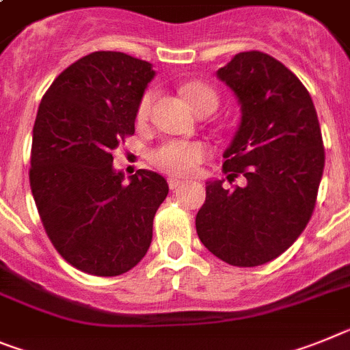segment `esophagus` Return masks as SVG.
<instances>
[{"mask_svg":"<svg viewBox=\"0 0 350 350\" xmlns=\"http://www.w3.org/2000/svg\"><path fill=\"white\" fill-rule=\"evenodd\" d=\"M182 184H184V182H182L180 178H175V177H170V178H168L170 189H178V187H180Z\"/></svg>","mask_w":350,"mask_h":350,"instance_id":"obj_1","label":"esophagus"}]
</instances>
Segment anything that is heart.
Segmentation results:
<instances>
[{
    "mask_svg": "<svg viewBox=\"0 0 350 350\" xmlns=\"http://www.w3.org/2000/svg\"><path fill=\"white\" fill-rule=\"evenodd\" d=\"M184 97L189 100L193 109L200 106L205 100H216V94L212 92L208 86L202 85V83H189L182 88ZM152 104V92H146L142 97L138 104V111L136 116L138 120L143 122L148 116ZM207 155V146L202 142H189V139H172V142L163 143L152 152L150 159L152 163L163 172L175 175V177H186L195 172L204 157Z\"/></svg>",
    "mask_w": 350,
    "mask_h": 350,
    "instance_id": "b5f03b06",
    "label": "heart"
}]
</instances>
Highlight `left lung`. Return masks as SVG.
<instances>
[{
	"label": "left lung",
	"mask_w": 350,
	"mask_h": 350,
	"mask_svg": "<svg viewBox=\"0 0 350 350\" xmlns=\"http://www.w3.org/2000/svg\"><path fill=\"white\" fill-rule=\"evenodd\" d=\"M216 76L241 106L223 170L246 186L208 180L196 234L226 264L255 267L286 252L308 225L324 172L321 125L308 90L273 56L239 53Z\"/></svg>",
	"instance_id": "left-lung-1"
}]
</instances>
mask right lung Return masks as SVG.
I'll list each match as a JSON object with an SVG mask.
<instances>
[{
	"label": "right lung",
	"mask_w": 350,
	"mask_h": 350,
	"mask_svg": "<svg viewBox=\"0 0 350 350\" xmlns=\"http://www.w3.org/2000/svg\"><path fill=\"white\" fill-rule=\"evenodd\" d=\"M154 76L145 59L95 51L65 68L38 106L29 186L53 246L83 273L118 276L150 247L168 182L148 170L125 182L111 152L134 134Z\"/></svg>",
	"instance_id": "1"
}]
</instances>
